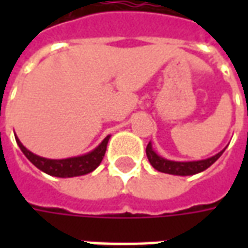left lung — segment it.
<instances>
[{
    "label": "left lung",
    "mask_w": 248,
    "mask_h": 248,
    "mask_svg": "<svg viewBox=\"0 0 248 248\" xmlns=\"http://www.w3.org/2000/svg\"><path fill=\"white\" fill-rule=\"evenodd\" d=\"M225 149L221 150L219 153H217L215 156L204 158V160H197V161H174V160H167V158L158 156L157 153H156V150L152 148V143L149 142L148 146H146V156H148L149 163L153 166V168L160 171V172L171 174V175L187 176L203 172L208 167L213 166L215 161L221 157V155L224 153Z\"/></svg>",
    "instance_id": "1"
}]
</instances>
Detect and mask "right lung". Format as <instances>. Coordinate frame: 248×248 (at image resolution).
<instances>
[{
	"label": "right lung",
	"mask_w": 248,
	"mask_h": 248,
	"mask_svg": "<svg viewBox=\"0 0 248 248\" xmlns=\"http://www.w3.org/2000/svg\"><path fill=\"white\" fill-rule=\"evenodd\" d=\"M15 138H16V142H17L20 150L23 152L24 156L29 158L38 170H41L43 172L48 174V175L59 176V178H73V176L90 174L99 166L100 161L105 157L110 135H108L96 148L91 150L90 153H85V155L77 156V157L59 158V160L37 156L33 152H30L29 149L24 148L23 143L19 140L17 137H15Z\"/></svg>",
	"instance_id": "right-lung-1"
}]
</instances>
